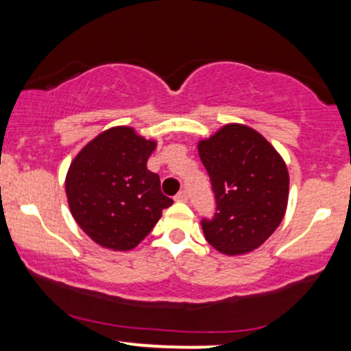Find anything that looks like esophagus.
Masks as SVG:
<instances>
[{
    "mask_svg": "<svg viewBox=\"0 0 351 351\" xmlns=\"http://www.w3.org/2000/svg\"><path fill=\"white\" fill-rule=\"evenodd\" d=\"M176 201H181V203H184V201H188V191H184V189H181L178 195L175 196Z\"/></svg>",
    "mask_w": 351,
    "mask_h": 351,
    "instance_id": "34e87169",
    "label": "esophagus"
}]
</instances>
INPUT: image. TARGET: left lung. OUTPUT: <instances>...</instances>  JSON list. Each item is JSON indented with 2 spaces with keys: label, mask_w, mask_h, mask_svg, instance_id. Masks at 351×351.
<instances>
[{
  "label": "left lung",
  "mask_w": 351,
  "mask_h": 351,
  "mask_svg": "<svg viewBox=\"0 0 351 351\" xmlns=\"http://www.w3.org/2000/svg\"><path fill=\"white\" fill-rule=\"evenodd\" d=\"M215 193L216 213L201 228L213 247L228 256L251 252L276 231L289 199V171L259 132L224 125L198 143Z\"/></svg>",
  "instance_id": "8db88e82"
}]
</instances>
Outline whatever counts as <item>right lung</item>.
Wrapping results in <instances>:
<instances>
[{"instance_id":"add662e5","label":"right lung","mask_w":351,"mask_h":351,"mask_svg":"<svg viewBox=\"0 0 351 351\" xmlns=\"http://www.w3.org/2000/svg\"><path fill=\"white\" fill-rule=\"evenodd\" d=\"M130 127H114L88 142L66 176V195L74 219L99 245L130 251L150 234L173 199L160 188V176L147 168L155 150Z\"/></svg>"}]
</instances>
